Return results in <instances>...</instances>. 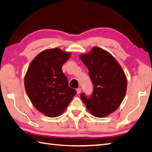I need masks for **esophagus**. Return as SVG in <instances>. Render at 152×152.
<instances>
[{
    "instance_id": "34e87169",
    "label": "esophagus",
    "mask_w": 152,
    "mask_h": 152,
    "mask_svg": "<svg viewBox=\"0 0 152 152\" xmlns=\"http://www.w3.org/2000/svg\"><path fill=\"white\" fill-rule=\"evenodd\" d=\"M81 91H82V90H81V88H77V94H80Z\"/></svg>"
}]
</instances>
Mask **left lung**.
Returning a JSON list of instances; mask_svg holds the SVG:
<instances>
[{
	"label": "left lung",
	"instance_id": "left-lung-1",
	"mask_svg": "<svg viewBox=\"0 0 152 152\" xmlns=\"http://www.w3.org/2000/svg\"><path fill=\"white\" fill-rule=\"evenodd\" d=\"M80 58L88 69L94 85L92 94L88 97L82 93L80 98L94 116H108L119 108L126 95L127 80L124 72L116 59L100 48L94 47Z\"/></svg>",
	"mask_w": 152,
	"mask_h": 152
}]
</instances>
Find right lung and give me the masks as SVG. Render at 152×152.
<instances>
[{
  "instance_id": "1",
  "label": "right lung",
  "mask_w": 152,
  "mask_h": 152,
  "mask_svg": "<svg viewBox=\"0 0 152 152\" xmlns=\"http://www.w3.org/2000/svg\"><path fill=\"white\" fill-rule=\"evenodd\" d=\"M71 53L53 48L40 52L31 61L24 77V86L33 105L49 117L60 115L77 94L68 86L62 66Z\"/></svg>"
}]
</instances>
